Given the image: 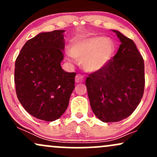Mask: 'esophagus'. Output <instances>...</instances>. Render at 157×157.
Listing matches in <instances>:
<instances>
[{
    "label": "esophagus",
    "instance_id": "34e87169",
    "mask_svg": "<svg viewBox=\"0 0 157 157\" xmlns=\"http://www.w3.org/2000/svg\"><path fill=\"white\" fill-rule=\"evenodd\" d=\"M84 81V77L81 75H77L75 77V82L77 83H80V82H82Z\"/></svg>",
    "mask_w": 157,
    "mask_h": 157
}]
</instances>
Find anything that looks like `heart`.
<instances>
[{
  "label": "heart",
  "instance_id": "1",
  "mask_svg": "<svg viewBox=\"0 0 157 157\" xmlns=\"http://www.w3.org/2000/svg\"><path fill=\"white\" fill-rule=\"evenodd\" d=\"M114 45L105 37L76 39L70 46V55L80 60L82 67L89 72L103 69L112 58Z\"/></svg>",
  "mask_w": 157,
  "mask_h": 157
}]
</instances>
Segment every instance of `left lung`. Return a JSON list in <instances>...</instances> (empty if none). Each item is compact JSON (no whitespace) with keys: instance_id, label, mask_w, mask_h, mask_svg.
<instances>
[{"instance_id":"1","label":"left lung","mask_w":157,"mask_h":157,"mask_svg":"<svg viewBox=\"0 0 157 157\" xmlns=\"http://www.w3.org/2000/svg\"><path fill=\"white\" fill-rule=\"evenodd\" d=\"M121 44L103 69L86 81L94 113L104 122L121 121L136 109L144 93L145 66L134 42L113 30Z\"/></svg>"}]
</instances>
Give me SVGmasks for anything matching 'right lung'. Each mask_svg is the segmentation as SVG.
Wrapping results in <instances>:
<instances>
[{"instance_id":"obj_1","label":"right lung","mask_w":157,"mask_h":157,"mask_svg":"<svg viewBox=\"0 0 157 157\" xmlns=\"http://www.w3.org/2000/svg\"><path fill=\"white\" fill-rule=\"evenodd\" d=\"M65 30L41 32L21 48L15 66L17 97L32 116L52 122L60 118L75 89L76 73L66 72L63 60Z\"/></svg>"}]
</instances>
